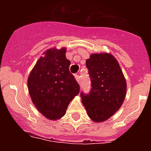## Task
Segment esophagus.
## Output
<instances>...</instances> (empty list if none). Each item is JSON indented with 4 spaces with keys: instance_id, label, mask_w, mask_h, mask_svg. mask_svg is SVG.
Wrapping results in <instances>:
<instances>
[{
    "instance_id": "34e87169",
    "label": "esophagus",
    "mask_w": 151,
    "mask_h": 151,
    "mask_svg": "<svg viewBox=\"0 0 151 151\" xmlns=\"http://www.w3.org/2000/svg\"><path fill=\"white\" fill-rule=\"evenodd\" d=\"M75 78H76L77 82H78V84H81V76H80L79 75H76V76H75Z\"/></svg>"
}]
</instances>
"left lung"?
Here are the masks:
<instances>
[{"label":"left lung","mask_w":151,"mask_h":151,"mask_svg":"<svg viewBox=\"0 0 151 151\" xmlns=\"http://www.w3.org/2000/svg\"><path fill=\"white\" fill-rule=\"evenodd\" d=\"M91 90L82 92V102L96 122L110 118L120 108L126 94V82L118 62L111 54H91L86 60Z\"/></svg>","instance_id":"left-lung-1"}]
</instances>
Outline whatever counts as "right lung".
<instances>
[{"label":"right lung","instance_id":"1","mask_svg":"<svg viewBox=\"0 0 151 151\" xmlns=\"http://www.w3.org/2000/svg\"><path fill=\"white\" fill-rule=\"evenodd\" d=\"M66 49H50L40 57L31 72L28 87L38 111L51 120L63 116L80 87L69 72Z\"/></svg>","mask_w":151,"mask_h":151}]
</instances>
